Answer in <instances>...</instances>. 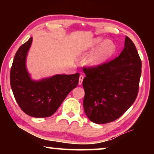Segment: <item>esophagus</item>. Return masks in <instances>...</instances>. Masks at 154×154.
<instances>
[{"label": "esophagus", "instance_id": "obj_1", "mask_svg": "<svg viewBox=\"0 0 154 154\" xmlns=\"http://www.w3.org/2000/svg\"><path fill=\"white\" fill-rule=\"evenodd\" d=\"M83 78H84V77H83V75H81L80 76H79V85H82V84Z\"/></svg>", "mask_w": 154, "mask_h": 154}]
</instances>
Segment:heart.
<instances>
[{"instance_id": "b5f03b06", "label": "heart", "mask_w": 154, "mask_h": 154, "mask_svg": "<svg viewBox=\"0 0 154 154\" xmlns=\"http://www.w3.org/2000/svg\"><path fill=\"white\" fill-rule=\"evenodd\" d=\"M99 45L97 49L91 54L88 62L90 66H98L103 64L113 56L117 50L116 45L111 40H105L101 37L94 39L90 43L89 47L94 48Z\"/></svg>"}]
</instances>
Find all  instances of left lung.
I'll return each mask as SVG.
<instances>
[{"label": "left lung", "instance_id": "1", "mask_svg": "<svg viewBox=\"0 0 154 154\" xmlns=\"http://www.w3.org/2000/svg\"><path fill=\"white\" fill-rule=\"evenodd\" d=\"M141 60L134 44L128 36L118 57L92 67H84L83 108L96 124L113 122L136 100L141 75Z\"/></svg>", "mask_w": 154, "mask_h": 154}]
</instances>
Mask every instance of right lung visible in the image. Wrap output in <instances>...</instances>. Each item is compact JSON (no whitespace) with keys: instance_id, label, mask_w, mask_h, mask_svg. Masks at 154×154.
<instances>
[{"instance_id":"obj_1","label":"right lung","mask_w":154,"mask_h":154,"mask_svg":"<svg viewBox=\"0 0 154 154\" xmlns=\"http://www.w3.org/2000/svg\"><path fill=\"white\" fill-rule=\"evenodd\" d=\"M32 38L18 49L10 72V83L15 100L25 113L35 118H47L59 108L69 92L77 87L79 73L56 75L33 81L26 67V59Z\"/></svg>"}]
</instances>
